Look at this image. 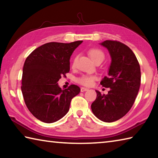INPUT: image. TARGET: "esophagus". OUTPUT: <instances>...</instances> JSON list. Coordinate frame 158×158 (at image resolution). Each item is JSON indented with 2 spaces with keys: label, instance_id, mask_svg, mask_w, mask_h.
<instances>
[{
  "label": "esophagus",
  "instance_id": "esophagus-1",
  "mask_svg": "<svg viewBox=\"0 0 158 158\" xmlns=\"http://www.w3.org/2000/svg\"><path fill=\"white\" fill-rule=\"evenodd\" d=\"M89 89H87V88H84V87H81V92H85L86 91V90H88Z\"/></svg>",
  "mask_w": 158,
  "mask_h": 158
}]
</instances>
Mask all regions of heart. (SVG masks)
I'll return each instance as SVG.
<instances>
[{
	"label": "heart",
	"mask_w": 158,
	"mask_h": 158,
	"mask_svg": "<svg viewBox=\"0 0 158 158\" xmlns=\"http://www.w3.org/2000/svg\"><path fill=\"white\" fill-rule=\"evenodd\" d=\"M89 54L90 57L91 58V59L95 61L97 58H105V54L104 53L102 52L101 50L98 49H91L89 50ZM77 61V58H74L73 62V65L74 66L76 64ZM97 79L96 76L94 75H89V74H83L81 77H79L77 78V81L79 83V84L86 85V86H89V85H91L93 84V81Z\"/></svg>",
	"instance_id": "heart-1"
}]
</instances>
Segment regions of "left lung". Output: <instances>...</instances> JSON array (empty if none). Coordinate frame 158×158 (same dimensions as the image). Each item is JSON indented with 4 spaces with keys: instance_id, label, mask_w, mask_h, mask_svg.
Here are the masks:
<instances>
[{
    "instance_id": "8db88e82",
    "label": "left lung",
    "mask_w": 158,
    "mask_h": 158,
    "mask_svg": "<svg viewBox=\"0 0 158 158\" xmlns=\"http://www.w3.org/2000/svg\"><path fill=\"white\" fill-rule=\"evenodd\" d=\"M100 44L107 49L111 59L108 76L100 84L110 90L106 95L95 90L91 109L100 121L111 123L123 117L135 102L141 84L140 66L132 51L121 42L106 40Z\"/></svg>"
}]
</instances>
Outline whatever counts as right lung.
<instances>
[{"instance_id": "obj_1", "label": "right lung", "mask_w": 158, "mask_h": 158, "mask_svg": "<svg viewBox=\"0 0 158 158\" xmlns=\"http://www.w3.org/2000/svg\"><path fill=\"white\" fill-rule=\"evenodd\" d=\"M83 41L49 42L37 47L25 60L21 91L28 110L40 121L52 123L68 113L72 99L80 93L76 85L61 89L58 81L69 71V58Z\"/></svg>"}]
</instances>
